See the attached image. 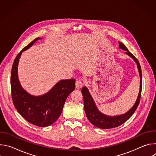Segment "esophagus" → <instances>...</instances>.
Listing matches in <instances>:
<instances>
[{
  "label": "esophagus",
  "instance_id": "1",
  "mask_svg": "<svg viewBox=\"0 0 156 156\" xmlns=\"http://www.w3.org/2000/svg\"><path fill=\"white\" fill-rule=\"evenodd\" d=\"M83 86V83L81 80H76V89H78V90H80V89H81Z\"/></svg>",
  "mask_w": 156,
  "mask_h": 156
}]
</instances>
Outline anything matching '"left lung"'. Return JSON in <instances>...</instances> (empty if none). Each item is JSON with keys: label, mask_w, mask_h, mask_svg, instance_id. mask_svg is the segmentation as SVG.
Returning a JSON list of instances; mask_svg holds the SVG:
<instances>
[{"label": "left lung", "mask_w": 156, "mask_h": 156, "mask_svg": "<svg viewBox=\"0 0 156 156\" xmlns=\"http://www.w3.org/2000/svg\"><path fill=\"white\" fill-rule=\"evenodd\" d=\"M119 48L125 50L126 51L125 54L134 60V61L136 62L137 65V67L140 78V91L137 99L135 104L133 105V106L128 111V112H126L124 114L117 116H108L100 112L98 108L97 107L95 102L93 99L90 91H89L88 89L86 86L83 87L81 90V93L83 94L84 99V108L86 115L89 121H90L93 125L99 128L110 129L119 126L122 124L124 123L131 117L133 113L135 112V111L137 108L140 101L142 89V73L140 64L137 58L128 50V49L126 48V46L123 43H122L121 42H119Z\"/></svg>", "instance_id": "obj_1"}]
</instances>
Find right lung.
Masks as SVG:
<instances>
[{
  "label": "right lung",
  "mask_w": 156,
  "mask_h": 156,
  "mask_svg": "<svg viewBox=\"0 0 156 156\" xmlns=\"http://www.w3.org/2000/svg\"><path fill=\"white\" fill-rule=\"evenodd\" d=\"M37 37L22 49L16 57L11 72V91L13 103L18 112L30 123L40 127L48 126L60 117L66 98L75 88V80H62L41 96H33L22 87L18 79V65L23 51L39 39Z\"/></svg>",
  "instance_id": "1"
}]
</instances>
